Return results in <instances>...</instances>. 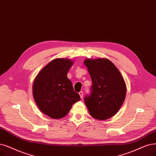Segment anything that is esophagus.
<instances>
[{
	"instance_id": "obj_1",
	"label": "esophagus",
	"mask_w": 156,
	"mask_h": 156,
	"mask_svg": "<svg viewBox=\"0 0 156 156\" xmlns=\"http://www.w3.org/2000/svg\"><path fill=\"white\" fill-rule=\"evenodd\" d=\"M79 94H80V98H83V91H80V93H79Z\"/></svg>"
}]
</instances>
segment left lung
Segmentation results:
<instances>
[{
    "label": "left lung",
    "instance_id": "left-lung-1",
    "mask_svg": "<svg viewBox=\"0 0 156 156\" xmlns=\"http://www.w3.org/2000/svg\"><path fill=\"white\" fill-rule=\"evenodd\" d=\"M92 80L90 94L84 102L92 117L105 120L113 116L122 105L126 84L114 63L106 58L84 60Z\"/></svg>",
    "mask_w": 156,
    "mask_h": 156
}]
</instances>
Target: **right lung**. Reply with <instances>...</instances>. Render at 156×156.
<instances>
[{
    "instance_id": "add662e5",
    "label": "right lung",
    "mask_w": 156,
    "mask_h": 156,
    "mask_svg": "<svg viewBox=\"0 0 156 156\" xmlns=\"http://www.w3.org/2000/svg\"><path fill=\"white\" fill-rule=\"evenodd\" d=\"M72 60L56 58L45 66L36 77L33 94L39 109L51 118H63L80 96L74 91L72 82L67 77Z\"/></svg>"
}]
</instances>
